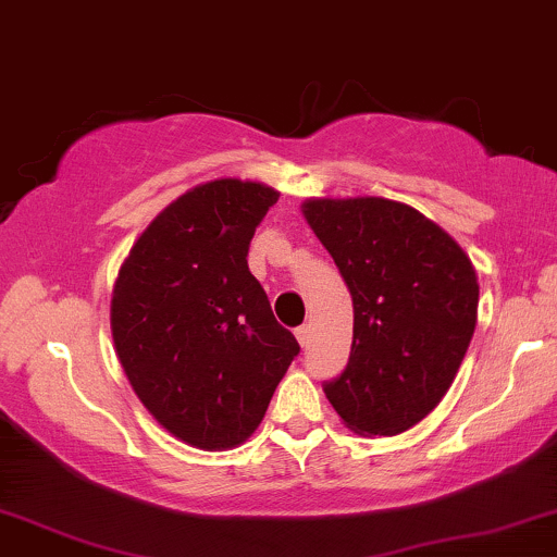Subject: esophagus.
Listing matches in <instances>:
<instances>
[{
    "instance_id": "34e87169",
    "label": "esophagus",
    "mask_w": 557,
    "mask_h": 557,
    "mask_svg": "<svg viewBox=\"0 0 557 557\" xmlns=\"http://www.w3.org/2000/svg\"><path fill=\"white\" fill-rule=\"evenodd\" d=\"M295 338H298V344L306 348L310 344V325H300V329H295Z\"/></svg>"
}]
</instances>
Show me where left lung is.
<instances>
[{
  "mask_svg": "<svg viewBox=\"0 0 557 557\" xmlns=\"http://www.w3.org/2000/svg\"><path fill=\"white\" fill-rule=\"evenodd\" d=\"M354 300L348 364L323 392L359 435H397L454 384L479 315V280L456 239L412 206L376 196L300 206Z\"/></svg>",
  "mask_w": 557,
  "mask_h": 557,
  "instance_id": "8db88e82",
  "label": "left lung"
}]
</instances>
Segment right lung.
<instances>
[{
  "label": "right lung",
  "instance_id": "add662e5",
  "mask_svg": "<svg viewBox=\"0 0 557 557\" xmlns=\"http://www.w3.org/2000/svg\"><path fill=\"white\" fill-rule=\"evenodd\" d=\"M277 198L239 177L196 185L150 221L119 267V364L147 412L193 448L242 446L300 351L247 264Z\"/></svg>",
  "mask_w": 557,
  "mask_h": 557
}]
</instances>
